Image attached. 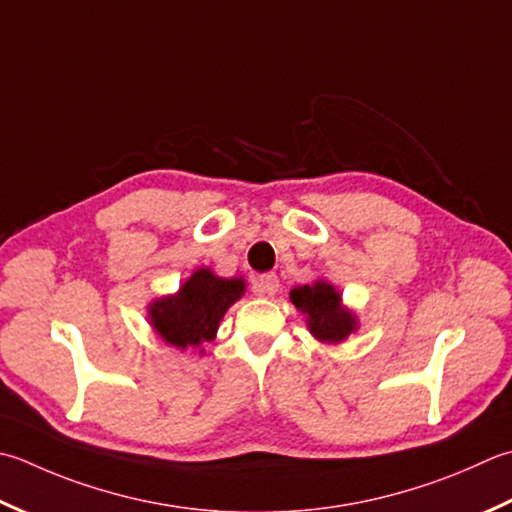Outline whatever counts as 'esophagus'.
<instances>
[{
  "label": "esophagus",
  "mask_w": 512,
  "mask_h": 512,
  "mask_svg": "<svg viewBox=\"0 0 512 512\" xmlns=\"http://www.w3.org/2000/svg\"><path fill=\"white\" fill-rule=\"evenodd\" d=\"M257 290L262 295H268V297H273L277 290H279V279H277V275L275 273H266V275H262L257 279Z\"/></svg>",
  "instance_id": "obj_1"
}]
</instances>
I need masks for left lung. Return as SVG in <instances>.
Segmentation results:
<instances>
[{
  "mask_svg": "<svg viewBox=\"0 0 512 512\" xmlns=\"http://www.w3.org/2000/svg\"><path fill=\"white\" fill-rule=\"evenodd\" d=\"M290 302L306 315L310 335L319 342L339 344L357 330V315L342 304L339 290L324 279L290 290Z\"/></svg>",
  "mask_w": 512,
  "mask_h": 512,
  "instance_id": "left-lung-1",
  "label": "left lung"
}]
</instances>
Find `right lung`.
<instances>
[{"label":"right lung","instance_id":"right-lung-1","mask_svg":"<svg viewBox=\"0 0 512 512\" xmlns=\"http://www.w3.org/2000/svg\"><path fill=\"white\" fill-rule=\"evenodd\" d=\"M244 277H217L210 268H199L179 286L175 295L155 299L148 319L166 344L179 350L213 342L226 310L244 295Z\"/></svg>","mask_w":512,"mask_h":512}]
</instances>
